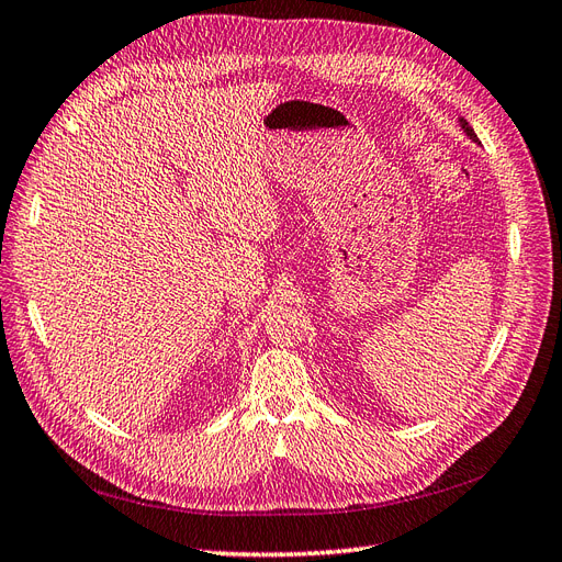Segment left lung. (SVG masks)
Returning <instances> with one entry per match:
<instances>
[{
    "label": "left lung",
    "mask_w": 562,
    "mask_h": 562,
    "mask_svg": "<svg viewBox=\"0 0 562 562\" xmlns=\"http://www.w3.org/2000/svg\"><path fill=\"white\" fill-rule=\"evenodd\" d=\"M461 130H463V132H467V134H469V136H471V138H473V140H477V136H475V132H473V130H471V124H469V122H467V120H461Z\"/></svg>",
    "instance_id": "1"
}]
</instances>
